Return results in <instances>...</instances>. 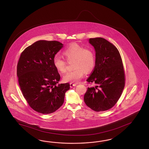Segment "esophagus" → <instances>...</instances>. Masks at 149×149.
Here are the masks:
<instances>
[{
    "label": "esophagus",
    "mask_w": 149,
    "mask_h": 149,
    "mask_svg": "<svg viewBox=\"0 0 149 149\" xmlns=\"http://www.w3.org/2000/svg\"><path fill=\"white\" fill-rule=\"evenodd\" d=\"M76 85H77L76 84H73V83H70V87L71 88H72V87L76 86Z\"/></svg>",
    "instance_id": "esophagus-1"
}]
</instances>
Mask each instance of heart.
<instances>
[{"mask_svg":"<svg viewBox=\"0 0 149 149\" xmlns=\"http://www.w3.org/2000/svg\"><path fill=\"white\" fill-rule=\"evenodd\" d=\"M63 54L68 61H74V69L67 72L63 76L64 82L77 83L84 77L85 72H91L95 67V56L93 50L91 49L73 44L68 46L63 51ZM53 64L59 72H65L67 63L64 59L56 56L53 58Z\"/></svg>","mask_w":149,"mask_h":149,"instance_id":"obj_1","label":"heart"}]
</instances>
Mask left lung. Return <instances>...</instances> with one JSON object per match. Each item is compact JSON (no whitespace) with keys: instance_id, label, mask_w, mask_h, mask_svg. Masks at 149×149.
Returning a JSON list of instances; mask_svg holds the SVG:
<instances>
[{"instance_id":"8db88e82","label":"left lung","mask_w":149,"mask_h":149,"mask_svg":"<svg viewBox=\"0 0 149 149\" xmlns=\"http://www.w3.org/2000/svg\"><path fill=\"white\" fill-rule=\"evenodd\" d=\"M89 42L95 47V64L86 81L95 87L87 88L84 102L95 111H106L116 104L125 87L122 58L117 48L104 38H90Z\"/></svg>"}]
</instances>
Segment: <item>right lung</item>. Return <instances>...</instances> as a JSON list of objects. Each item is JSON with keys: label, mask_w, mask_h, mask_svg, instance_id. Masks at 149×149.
<instances>
[{"label": "right lung", "mask_w": 149, "mask_h": 149, "mask_svg": "<svg viewBox=\"0 0 149 149\" xmlns=\"http://www.w3.org/2000/svg\"><path fill=\"white\" fill-rule=\"evenodd\" d=\"M63 45L57 41H38L26 47L18 59L21 90L31 108L38 113L49 114L58 109L70 88L69 83L56 86L61 77L53 58Z\"/></svg>", "instance_id": "right-lung-1"}]
</instances>
